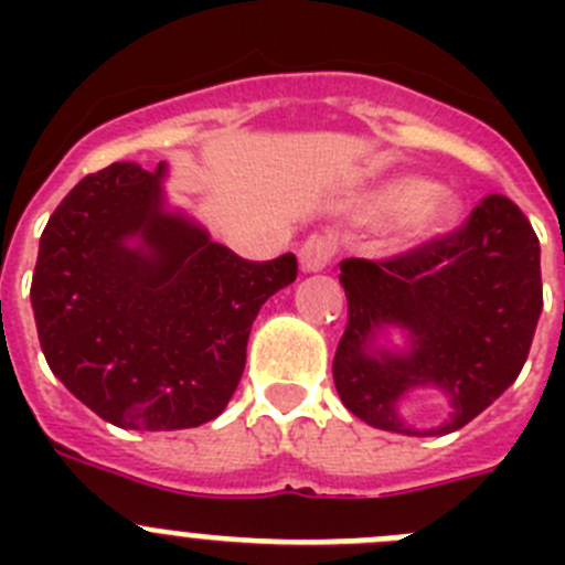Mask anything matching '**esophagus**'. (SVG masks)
Returning <instances> with one entry per match:
<instances>
[{"mask_svg":"<svg viewBox=\"0 0 565 565\" xmlns=\"http://www.w3.org/2000/svg\"><path fill=\"white\" fill-rule=\"evenodd\" d=\"M333 257V239L331 237H322V234H313L302 243L299 248V268L302 271H322L328 268Z\"/></svg>","mask_w":565,"mask_h":565,"instance_id":"34e87169","label":"esophagus"}]
</instances>
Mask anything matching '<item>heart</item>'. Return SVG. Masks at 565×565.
Returning <instances> with one entry per match:
<instances>
[{
  "mask_svg": "<svg viewBox=\"0 0 565 565\" xmlns=\"http://www.w3.org/2000/svg\"><path fill=\"white\" fill-rule=\"evenodd\" d=\"M458 209L461 203L450 189L433 183L424 186L418 178H391L364 198V212L376 221L398 214L396 239L402 246H418L447 232L458 217Z\"/></svg>",
  "mask_w": 565,
  "mask_h": 565,
  "instance_id": "heart-1",
  "label": "heart"
}]
</instances>
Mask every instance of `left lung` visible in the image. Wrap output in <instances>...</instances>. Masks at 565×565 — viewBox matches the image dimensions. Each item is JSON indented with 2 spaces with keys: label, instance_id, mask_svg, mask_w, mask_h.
Listing matches in <instances>:
<instances>
[{
  "label": "left lung",
  "instance_id": "left-lung-1",
  "mask_svg": "<svg viewBox=\"0 0 565 565\" xmlns=\"http://www.w3.org/2000/svg\"><path fill=\"white\" fill-rule=\"evenodd\" d=\"M348 326L333 356L342 404L371 427L404 436L461 430L515 382L543 311L541 243L503 194H487L447 237L391 259H342ZM398 327L404 349L381 344ZM436 386L451 402L438 428L397 416L413 390Z\"/></svg>",
  "mask_w": 565,
  "mask_h": 565
}]
</instances>
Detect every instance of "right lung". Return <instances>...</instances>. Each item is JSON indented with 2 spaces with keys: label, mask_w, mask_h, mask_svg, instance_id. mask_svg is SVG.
<instances>
[{
  "label": "right lung",
  "mask_w": 565,
  "mask_h": 565,
  "mask_svg": "<svg viewBox=\"0 0 565 565\" xmlns=\"http://www.w3.org/2000/svg\"><path fill=\"white\" fill-rule=\"evenodd\" d=\"M167 163H113L50 214L30 286L44 359L104 422L186 430L226 411L259 308L297 257L252 263L169 209Z\"/></svg>",
  "instance_id": "1"
}]
</instances>
